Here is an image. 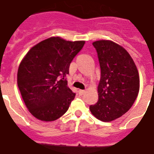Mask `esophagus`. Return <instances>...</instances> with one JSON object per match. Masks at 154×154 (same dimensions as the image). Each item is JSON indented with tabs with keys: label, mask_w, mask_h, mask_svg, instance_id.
I'll list each match as a JSON object with an SVG mask.
<instances>
[{
	"label": "esophagus",
	"mask_w": 154,
	"mask_h": 154,
	"mask_svg": "<svg viewBox=\"0 0 154 154\" xmlns=\"http://www.w3.org/2000/svg\"><path fill=\"white\" fill-rule=\"evenodd\" d=\"M85 92H86V91H84V90H79V94L80 95H82Z\"/></svg>",
	"instance_id": "34e87169"
}]
</instances>
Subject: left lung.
I'll use <instances>...</instances> for the list:
<instances>
[{"label": "left lung", "mask_w": 154, "mask_h": 154, "mask_svg": "<svg viewBox=\"0 0 154 154\" xmlns=\"http://www.w3.org/2000/svg\"><path fill=\"white\" fill-rule=\"evenodd\" d=\"M98 57L101 79L98 101L90 106L91 113L104 122L126 113L137 98L139 76L130 54L122 46L108 40L93 42Z\"/></svg>", "instance_id": "left-lung-1"}]
</instances>
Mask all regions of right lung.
Here are the masks:
<instances>
[{
    "label": "right lung",
    "mask_w": 154,
    "mask_h": 154,
    "mask_svg": "<svg viewBox=\"0 0 154 154\" xmlns=\"http://www.w3.org/2000/svg\"><path fill=\"white\" fill-rule=\"evenodd\" d=\"M84 41L53 37L34 45L18 69L17 83L26 108L34 117L53 121L65 113L75 94L68 86L70 63Z\"/></svg>",
    "instance_id": "right-lung-1"
}]
</instances>
